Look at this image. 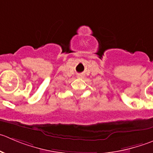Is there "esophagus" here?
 Returning <instances> with one entry per match:
<instances>
[{
    "mask_svg": "<svg viewBox=\"0 0 153 153\" xmlns=\"http://www.w3.org/2000/svg\"><path fill=\"white\" fill-rule=\"evenodd\" d=\"M77 77H79V78L82 77V74H79V75L77 76Z\"/></svg>",
    "mask_w": 153,
    "mask_h": 153,
    "instance_id": "1",
    "label": "esophagus"
}]
</instances>
